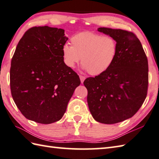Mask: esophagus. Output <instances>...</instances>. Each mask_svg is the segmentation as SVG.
I'll return each mask as SVG.
<instances>
[{
	"label": "esophagus",
	"instance_id": "obj_1",
	"mask_svg": "<svg viewBox=\"0 0 159 159\" xmlns=\"http://www.w3.org/2000/svg\"><path fill=\"white\" fill-rule=\"evenodd\" d=\"M80 80H81V83L83 84L84 81L85 80V79H86V77L84 76H82V75H80Z\"/></svg>",
	"mask_w": 159,
	"mask_h": 159
}]
</instances>
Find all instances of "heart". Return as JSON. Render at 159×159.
<instances>
[{
  "label": "heart",
  "mask_w": 159,
  "mask_h": 159,
  "mask_svg": "<svg viewBox=\"0 0 159 159\" xmlns=\"http://www.w3.org/2000/svg\"><path fill=\"white\" fill-rule=\"evenodd\" d=\"M71 44L62 47V56L66 65L73 69L79 63L92 75H98L108 70L114 61L117 44L109 35L82 32L70 39Z\"/></svg>",
  "instance_id": "heart-1"
}]
</instances>
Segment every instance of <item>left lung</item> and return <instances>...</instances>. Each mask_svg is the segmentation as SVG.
Returning a JSON list of instances; mask_svg holds the SVG:
<instances>
[{
  "label": "left lung",
  "instance_id": "1",
  "mask_svg": "<svg viewBox=\"0 0 159 159\" xmlns=\"http://www.w3.org/2000/svg\"><path fill=\"white\" fill-rule=\"evenodd\" d=\"M98 31L115 39L117 52L108 70L84 82L88 90L87 102L95 121L116 124L134 116L146 98L148 58L132 32L106 27Z\"/></svg>",
  "mask_w": 159,
  "mask_h": 159
}]
</instances>
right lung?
I'll return each mask as SVG.
<instances>
[{
  "label": "right lung",
  "instance_id": "1",
  "mask_svg": "<svg viewBox=\"0 0 159 159\" xmlns=\"http://www.w3.org/2000/svg\"><path fill=\"white\" fill-rule=\"evenodd\" d=\"M67 40L62 29L44 26L28 30L19 41L11 59L10 88L27 119L43 124L60 120L80 86L78 75L63 60Z\"/></svg>",
  "mask_w": 159,
  "mask_h": 159
}]
</instances>
